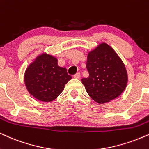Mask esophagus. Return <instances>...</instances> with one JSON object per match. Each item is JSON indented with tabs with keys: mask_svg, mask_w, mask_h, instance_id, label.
<instances>
[{
	"mask_svg": "<svg viewBox=\"0 0 149 149\" xmlns=\"http://www.w3.org/2000/svg\"><path fill=\"white\" fill-rule=\"evenodd\" d=\"M73 78H76V79H79V78H80V73H79V72L76 73V74H75L74 76H73Z\"/></svg>",
	"mask_w": 149,
	"mask_h": 149,
	"instance_id": "1",
	"label": "esophagus"
}]
</instances>
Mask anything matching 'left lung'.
<instances>
[{"label":"left lung","instance_id":"obj_1","mask_svg":"<svg viewBox=\"0 0 149 149\" xmlns=\"http://www.w3.org/2000/svg\"><path fill=\"white\" fill-rule=\"evenodd\" d=\"M87 69L89 77L82 78L86 91L98 103H107L123 92L128 82L124 64L107 44H100L89 53Z\"/></svg>","mask_w":149,"mask_h":149}]
</instances>
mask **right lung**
Returning a JSON list of instances; mask_svg holds the SVG:
<instances>
[{
	"mask_svg": "<svg viewBox=\"0 0 149 149\" xmlns=\"http://www.w3.org/2000/svg\"><path fill=\"white\" fill-rule=\"evenodd\" d=\"M71 78L67 69L59 67L57 59L47 54L37 57L26 69L24 76L30 94L44 102L55 100Z\"/></svg>",
	"mask_w": 149,
	"mask_h": 149,
	"instance_id": "right-lung-1",
	"label": "right lung"
}]
</instances>
